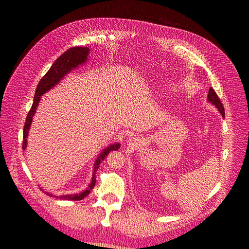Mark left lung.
<instances>
[{"instance_id": "obj_1", "label": "left lung", "mask_w": 249, "mask_h": 249, "mask_svg": "<svg viewBox=\"0 0 249 249\" xmlns=\"http://www.w3.org/2000/svg\"><path fill=\"white\" fill-rule=\"evenodd\" d=\"M208 101L211 102L213 105H215L216 108L220 111V113L222 114V116H225V111H224V107H223V104L221 103L218 95L216 94V91L210 88V89H209V94H208Z\"/></svg>"}]
</instances>
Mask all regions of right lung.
Here are the masks:
<instances>
[{"mask_svg":"<svg viewBox=\"0 0 249 249\" xmlns=\"http://www.w3.org/2000/svg\"><path fill=\"white\" fill-rule=\"evenodd\" d=\"M89 52V47H78L77 46V47L70 48L69 50L63 52V53L53 62V64L51 65L49 71L41 78L40 82H39V84L37 85L36 90H35V96H34L32 107L30 109V111L28 112L27 118H26V121H25L24 129H23V144H22L23 149H25L26 146H27V140H26V138H27V136H28V131L30 129L32 118H33L36 108L38 106V103H39V101H40V97L44 93H46L48 89H50L51 88H53L55 85H57V83H59L61 78L68 72H70L72 69H75L80 64L84 63L88 58ZM119 148H120V144L119 143H116V144L110 145L106 149H104L103 152L100 153V155L98 156V159L96 160V162H95L94 175H93V178H91L90 184L82 193L75 194V195H67V196H53L52 194H49L47 192H44V191H42V192L44 194H46L47 196H50V197H55L60 200H71V201L83 200L90 193V191L94 189V187L96 185V172L98 171L100 163L105 159H106V156L111 151L118 150Z\"/></svg>","mask_w":249,"mask_h":249,"instance_id":"obj_1","label":"right lung"}]
</instances>
